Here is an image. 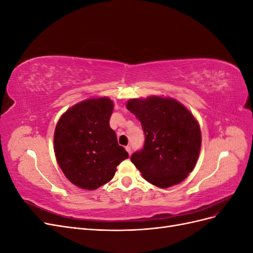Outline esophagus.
Here are the masks:
<instances>
[{
  "label": "esophagus",
  "instance_id": "obj_1",
  "mask_svg": "<svg viewBox=\"0 0 253 253\" xmlns=\"http://www.w3.org/2000/svg\"><path fill=\"white\" fill-rule=\"evenodd\" d=\"M126 152L128 153V155H131V153H132V150H131V147H126Z\"/></svg>",
  "mask_w": 253,
  "mask_h": 253
}]
</instances>
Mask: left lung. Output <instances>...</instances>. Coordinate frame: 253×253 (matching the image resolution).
Here are the masks:
<instances>
[{
  "label": "left lung",
  "instance_id": "left-lung-1",
  "mask_svg": "<svg viewBox=\"0 0 253 253\" xmlns=\"http://www.w3.org/2000/svg\"><path fill=\"white\" fill-rule=\"evenodd\" d=\"M126 109L140 121L145 135L143 149L131 156L142 177L162 189L186 179L202 147L201 127L193 114L165 96L129 99Z\"/></svg>",
  "mask_w": 253,
  "mask_h": 253
}]
</instances>
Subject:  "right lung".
<instances>
[{"instance_id":"right-lung-1","label":"right lung","mask_w":253,"mask_h":253,"mask_svg":"<svg viewBox=\"0 0 253 253\" xmlns=\"http://www.w3.org/2000/svg\"><path fill=\"white\" fill-rule=\"evenodd\" d=\"M113 110L108 97L88 98L58 120L53 134L57 163L78 188L90 191L109 182L117 166L128 157L109 125Z\"/></svg>"}]
</instances>
